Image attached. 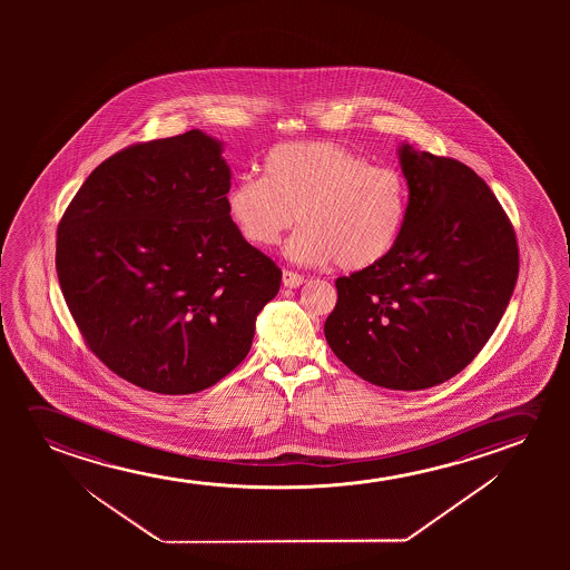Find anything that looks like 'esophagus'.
Instances as JSON below:
<instances>
[{
    "label": "esophagus",
    "instance_id": "esophagus-1",
    "mask_svg": "<svg viewBox=\"0 0 570 570\" xmlns=\"http://www.w3.org/2000/svg\"><path fill=\"white\" fill-rule=\"evenodd\" d=\"M282 282H284L286 288H297V286L304 284L305 278L302 274L294 273V271H284L282 273Z\"/></svg>",
    "mask_w": 570,
    "mask_h": 570
}]
</instances>
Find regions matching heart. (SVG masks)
<instances>
[{
  "label": "heart",
  "instance_id": "b5f03b06",
  "mask_svg": "<svg viewBox=\"0 0 570 570\" xmlns=\"http://www.w3.org/2000/svg\"><path fill=\"white\" fill-rule=\"evenodd\" d=\"M227 212L247 242L273 247L294 227L288 255L307 265L333 263L346 273L380 265L395 249L409 216V185L395 167L372 165L335 141L274 146L263 177L239 175L227 188Z\"/></svg>",
  "mask_w": 570,
  "mask_h": 570
}]
</instances>
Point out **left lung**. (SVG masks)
Wrapping results in <instances>:
<instances>
[{"label": "left lung", "instance_id": "obj_1", "mask_svg": "<svg viewBox=\"0 0 570 570\" xmlns=\"http://www.w3.org/2000/svg\"><path fill=\"white\" fill-rule=\"evenodd\" d=\"M409 216L380 265L336 278L325 338L387 390H429L469 366L499 327L520 255L512 222L471 167L403 144Z\"/></svg>", "mask_w": 570, "mask_h": 570}]
</instances>
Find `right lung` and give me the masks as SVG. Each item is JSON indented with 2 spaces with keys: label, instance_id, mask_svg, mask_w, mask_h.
<instances>
[{
  "label": "right lung",
  "instance_id": "add662e5",
  "mask_svg": "<svg viewBox=\"0 0 570 570\" xmlns=\"http://www.w3.org/2000/svg\"><path fill=\"white\" fill-rule=\"evenodd\" d=\"M232 173L200 130L140 141L95 169L63 212L56 273L87 348L141 390H208L249 352L281 289L227 212Z\"/></svg>",
  "mask_w": 570,
  "mask_h": 570
}]
</instances>
